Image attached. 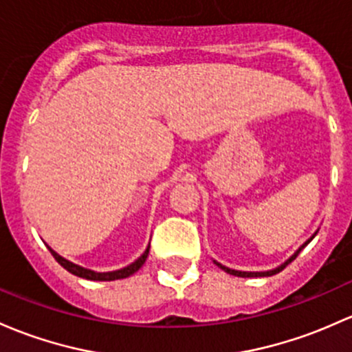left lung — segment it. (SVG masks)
Masks as SVG:
<instances>
[{"label": "left lung", "instance_id": "left-lung-1", "mask_svg": "<svg viewBox=\"0 0 352 352\" xmlns=\"http://www.w3.org/2000/svg\"><path fill=\"white\" fill-rule=\"evenodd\" d=\"M316 234H317V232H316ZM316 234H314V236H316ZM314 236H312V238H310V239H307V241L303 243L302 246L298 248V250L295 251V253L292 254V256L288 258L287 261H285V263H282V265H280V266H276L275 270H270V272H239V270H231V268H228V266H223V265H221V263H217V261H214V263H216L217 266H219L221 270H224L226 273H229V275L241 276V278H256V276H272V275H276V273H280V272H282V270H283L285 266H287L288 263H292V261H294L295 258L298 256V253H300V251L303 250V248H305L307 244H309L310 241H312V239H314Z\"/></svg>", "mask_w": 352, "mask_h": 352}]
</instances>
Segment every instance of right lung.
Segmentation results:
<instances>
[{"mask_svg":"<svg viewBox=\"0 0 352 352\" xmlns=\"http://www.w3.org/2000/svg\"><path fill=\"white\" fill-rule=\"evenodd\" d=\"M52 256L55 258V260L58 261V265L64 266L65 270H67L69 273H72V275L76 276H80V278H86V280H94V282H113V280H121V278H128V276H131L133 273L138 272L140 268H142L143 263L146 261L148 258V251H150V246L146 248L145 253L142 254V256L138 258L136 261H133L131 265L124 266V268L121 270H116V272H106V273H99V272H94V270H87L84 268V266H79L76 263H72V261L65 260V258H62L60 254L55 253L52 248H49Z\"/></svg>","mask_w":352,"mask_h":352,"instance_id":"right-lung-1","label":"right lung"}]
</instances>
